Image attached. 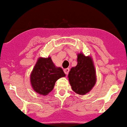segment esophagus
<instances>
[{"label":"esophagus","instance_id":"obj_1","mask_svg":"<svg viewBox=\"0 0 127 127\" xmlns=\"http://www.w3.org/2000/svg\"><path fill=\"white\" fill-rule=\"evenodd\" d=\"M69 71H70V70H69L68 68H65V69H64V73H65L66 74V75H68V74Z\"/></svg>","mask_w":127,"mask_h":127}]
</instances>
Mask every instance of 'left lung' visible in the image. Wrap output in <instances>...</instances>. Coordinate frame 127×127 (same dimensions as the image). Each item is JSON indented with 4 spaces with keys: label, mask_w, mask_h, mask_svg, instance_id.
<instances>
[{
    "label": "left lung",
    "mask_w": 127,
    "mask_h": 127,
    "mask_svg": "<svg viewBox=\"0 0 127 127\" xmlns=\"http://www.w3.org/2000/svg\"><path fill=\"white\" fill-rule=\"evenodd\" d=\"M68 77L71 89L76 93L83 95L91 91L96 81L91 57H86L83 54H78L77 65L71 68Z\"/></svg>",
    "instance_id": "1"
}]
</instances>
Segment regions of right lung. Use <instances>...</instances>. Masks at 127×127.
Here are the masks:
<instances>
[{
  "mask_svg": "<svg viewBox=\"0 0 127 127\" xmlns=\"http://www.w3.org/2000/svg\"><path fill=\"white\" fill-rule=\"evenodd\" d=\"M65 76L61 67H56L51 57L39 58L31 74L32 88L40 95H48L53 90L55 83Z\"/></svg>",
  "mask_w": 127,
  "mask_h": 127,
  "instance_id": "right-lung-1",
  "label": "right lung"
}]
</instances>
